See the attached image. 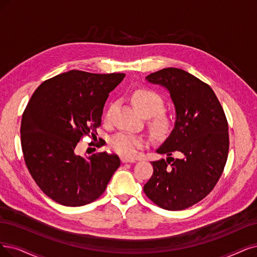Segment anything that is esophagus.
<instances>
[{
	"mask_svg": "<svg viewBox=\"0 0 257 257\" xmlns=\"http://www.w3.org/2000/svg\"><path fill=\"white\" fill-rule=\"evenodd\" d=\"M120 159H121V162L122 163H135L136 162L135 159H128L126 157H121Z\"/></svg>",
	"mask_w": 257,
	"mask_h": 257,
	"instance_id": "34e87169",
	"label": "esophagus"
}]
</instances>
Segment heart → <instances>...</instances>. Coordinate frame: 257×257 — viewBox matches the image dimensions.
Listing matches in <instances>:
<instances>
[{"label":"heart","mask_w":257,"mask_h":257,"mask_svg":"<svg viewBox=\"0 0 257 257\" xmlns=\"http://www.w3.org/2000/svg\"><path fill=\"white\" fill-rule=\"evenodd\" d=\"M132 102L137 110L144 116H153L149 125L154 134L163 135L169 130L172 120L165 114L161 113L164 108V100L158 93L148 89H139L132 94ZM110 113L111 110L107 113V117L110 116ZM145 143V140L142 137L126 134V132L113 136L109 142L110 147L114 151L127 158L137 156L139 149L144 147Z\"/></svg>","instance_id":"b5f03b06"}]
</instances>
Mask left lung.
<instances>
[{"label": "left lung", "mask_w": 257, "mask_h": 257, "mask_svg": "<svg viewBox=\"0 0 257 257\" xmlns=\"http://www.w3.org/2000/svg\"><path fill=\"white\" fill-rule=\"evenodd\" d=\"M146 80L169 92L176 120L157 149L167 158L151 162L154 174L144 192L164 210H184L210 194L222 175L229 154L225 114L210 85L184 70L166 68ZM175 152L179 159L171 157Z\"/></svg>", "instance_id": "8db88e82"}]
</instances>
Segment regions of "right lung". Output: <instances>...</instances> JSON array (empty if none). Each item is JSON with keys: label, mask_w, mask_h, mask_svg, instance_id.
I'll return each mask as SVG.
<instances>
[{"label": "right lung", "mask_w": 257, "mask_h": 257, "mask_svg": "<svg viewBox=\"0 0 257 257\" xmlns=\"http://www.w3.org/2000/svg\"><path fill=\"white\" fill-rule=\"evenodd\" d=\"M122 73L77 70L42 82L28 101L21 121L25 164L41 191L65 206H81L99 198L119 167L116 155H76L83 136L97 135L109 93Z\"/></svg>", "instance_id": "1"}]
</instances>
